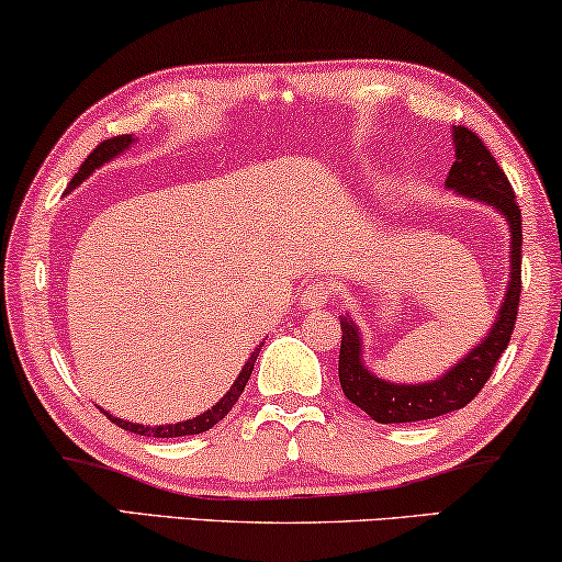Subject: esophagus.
Segmentation results:
<instances>
[{
	"label": "esophagus",
	"mask_w": 562,
	"mask_h": 562,
	"mask_svg": "<svg viewBox=\"0 0 562 562\" xmlns=\"http://www.w3.org/2000/svg\"><path fill=\"white\" fill-rule=\"evenodd\" d=\"M329 299H333V283L329 281H312L302 294L306 310H319V306H325Z\"/></svg>",
	"instance_id": "34e87169"
}]
</instances>
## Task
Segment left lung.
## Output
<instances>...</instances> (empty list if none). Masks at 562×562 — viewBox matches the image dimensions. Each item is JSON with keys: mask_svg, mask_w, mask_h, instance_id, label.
<instances>
[{"mask_svg": "<svg viewBox=\"0 0 562 562\" xmlns=\"http://www.w3.org/2000/svg\"><path fill=\"white\" fill-rule=\"evenodd\" d=\"M452 143H456V164L450 168L445 187L456 189L460 194L486 202L498 210L509 222L512 229V276L509 291L498 310L486 340L479 348H473L468 356L452 366L442 379L432 383H417V386H402V383H389L368 373V368L360 363V335L352 319L342 317V340H340V373L342 394L350 398L358 409H363L368 417L381 422V425H396V422H422L435 419L442 414L463 409L471 404L479 391L486 386V381L494 373V368L512 340L514 322L519 312L521 294V212L517 206V196L502 166L491 156L486 143L481 140L473 130L458 125L452 130Z\"/></svg>", "mask_w": 562, "mask_h": 562, "instance_id": "left-lung-1", "label": "left lung"}]
</instances>
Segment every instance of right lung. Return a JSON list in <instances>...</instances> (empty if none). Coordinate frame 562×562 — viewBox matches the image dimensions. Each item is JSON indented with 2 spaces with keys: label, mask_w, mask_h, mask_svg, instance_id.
<instances>
[{
  "label": "right lung",
  "mask_w": 562,
  "mask_h": 562,
  "mask_svg": "<svg viewBox=\"0 0 562 562\" xmlns=\"http://www.w3.org/2000/svg\"><path fill=\"white\" fill-rule=\"evenodd\" d=\"M133 145V137L130 135H117V137H110V140H102L97 145L94 150L89 153L87 160H83L79 171H76V176L71 179V183H68V189L79 187V183L87 179V176L94 171V168H99L102 164H106V160H112L114 156H120L122 150L130 148ZM258 352H260V345L256 348V352L248 358V363L243 366V373L237 375V381L233 383V389L227 391L225 396L220 398L217 404L212 406L210 412L199 414V417L194 419H187V422H179V425H160V427H145V425H133V422H122L117 417H112V414H106V419L114 422V425L122 427V429H130V432H137V435H148V437H187V435H199V432H206V429H212L214 425H217L220 419L227 417V412L233 409V406L237 404V398H240L245 383H248L250 373H252V366H256L258 360Z\"/></svg>",
  "instance_id": "add662e5"
}]
</instances>
